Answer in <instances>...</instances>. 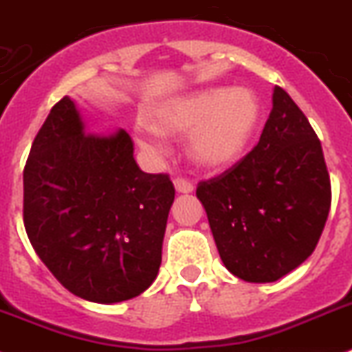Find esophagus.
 Listing matches in <instances>:
<instances>
[{"label": "esophagus", "instance_id": "obj_1", "mask_svg": "<svg viewBox=\"0 0 352 352\" xmlns=\"http://www.w3.org/2000/svg\"><path fill=\"white\" fill-rule=\"evenodd\" d=\"M174 187L179 194H188V192L194 190V185H192L190 179L183 178V176H178V178H174Z\"/></svg>", "mask_w": 352, "mask_h": 352}]
</instances>
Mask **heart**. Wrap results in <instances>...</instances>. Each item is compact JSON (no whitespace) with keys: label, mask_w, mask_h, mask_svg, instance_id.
I'll use <instances>...</instances> for the list:
<instances>
[{"label":"heart","mask_w":352,"mask_h":352,"mask_svg":"<svg viewBox=\"0 0 352 352\" xmlns=\"http://www.w3.org/2000/svg\"><path fill=\"white\" fill-rule=\"evenodd\" d=\"M260 119V103L248 89L192 90L162 103L151 116L152 128L139 137L144 149H158V133H190V151L208 167H226L245 151Z\"/></svg>","instance_id":"b5f03b06"}]
</instances>
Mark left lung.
<instances>
[{"mask_svg": "<svg viewBox=\"0 0 352 352\" xmlns=\"http://www.w3.org/2000/svg\"><path fill=\"white\" fill-rule=\"evenodd\" d=\"M196 196L222 263L236 278L276 281L314 253L331 206V182L319 137L281 87H274L256 146L199 182Z\"/></svg>", "mask_w": 352, "mask_h": 352, "instance_id": "8db88e82", "label": "left lung"}]
</instances>
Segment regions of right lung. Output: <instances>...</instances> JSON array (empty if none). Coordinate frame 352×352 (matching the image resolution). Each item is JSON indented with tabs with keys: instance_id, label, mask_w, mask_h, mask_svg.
<instances>
[{
	"instance_id": "obj_1",
	"label": "right lung",
	"mask_w": 352,
	"mask_h": 352,
	"mask_svg": "<svg viewBox=\"0 0 352 352\" xmlns=\"http://www.w3.org/2000/svg\"><path fill=\"white\" fill-rule=\"evenodd\" d=\"M23 182L30 242L69 292L108 305L155 281L174 185L140 170L124 130L87 133L64 96L33 140Z\"/></svg>"
}]
</instances>
